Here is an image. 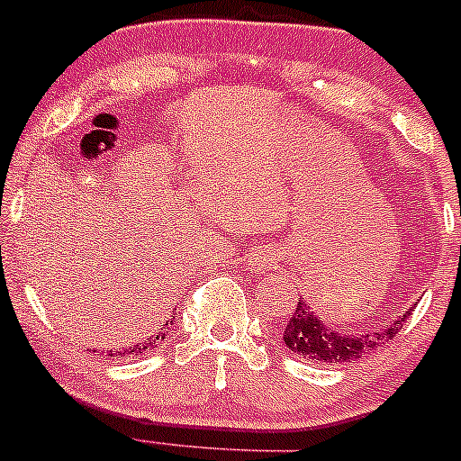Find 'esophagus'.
Segmentation results:
<instances>
[{
  "mask_svg": "<svg viewBox=\"0 0 461 461\" xmlns=\"http://www.w3.org/2000/svg\"><path fill=\"white\" fill-rule=\"evenodd\" d=\"M258 264H259V268H270V266H273V255L259 253L258 255Z\"/></svg>",
  "mask_w": 461,
  "mask_h": 461,
  "instance_id": "esophagus-1",
  "label": "esophagus"
}]
</instances>
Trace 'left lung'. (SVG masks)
Wrapping results in <instances>:
<instances>
[{"instance_id": "1", "label": "left lung", "mask_w": 461, "mask_h": 461, "mask_svg": "<svg viewBox=\"0 0 461 461\" xmlns=\"http://www.w3.org/2000/svg\"><path fill=\"white\" fill-rule=\"evenodd\" d=\"M412 306L406 308L397 320L391 324L382 326L377 330H364V333H341V330L326 326L315 312L311 311V303L303 297L297 302L293 317L284 329V344L297 357L308 359V362L320 364H344L353 359L364 357L371 350L377 348L384 341L393 339L402 330L404 321L411 315Z\"/></svg>"}]
</instances>
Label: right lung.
Here are the masks:
<instances>
[{"label": "right lung", "instance_id": "add662e5", "mask_svg": "<svg viewBox=\"0 0 461 461\" xmlns=\"http://www.w3.org/2000/svg\"><path fill=\"white\" fill-rule=\"evenodd\" d=\"M168 326V324H166ZM164 341V333H158L153 337H149V339H144L141 344H135V346H128V348H120V350H111V357H126V355H140V353H146V350H155L158 346Z\"/></svg>", "mask_w": 461, "mask_h": 461}]
</instances>
